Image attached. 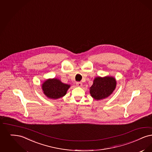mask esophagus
I'll return each instance as SVG.
<instances>
[{"label":"esophagus","mask_w":152,"mask_h":152,"mask_svg":"<svg viewBox=\"0 0 152 152\" xmlns=\"http://www.w3.org/2000/svg\"><path fill=\"white\" fill-rule=\"evenodd\" d=\"M76 84L77 86H79V87H81V86H83V83H81V82H76Z\"/></svg>","instance_id":"esophagus-1"}]
</instances>
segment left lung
I'll return each mask as SVG.
<instances>
[{
	"instance_id": "obj_1",
	"label": "left lung",
	"mask_w": 152,
	"mask_h": 152,
	"mask_svg": "<svg viewBox=\"0 0 152 152\" xmlns=\"http://www.w3.org/2000/svg\"><path fill=\"white\" fill-rule=\"evenodd\" d=\"M116 85V81L113 77H97L90 88L91 95L96 100L103 99L112 94L115 89Z\"/></svg>"
}]
</instances>
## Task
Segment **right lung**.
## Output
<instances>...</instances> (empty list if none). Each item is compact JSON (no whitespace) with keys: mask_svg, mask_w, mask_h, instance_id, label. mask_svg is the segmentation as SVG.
Instances as JSON below:
<instances>
[{"mask_svg":"<svg viewBox=\"0 0 152 152\" xmlns=\"http://www.w3.org/2000/svg\"><path fill=\"white\" fill-rule=\"evenodd\" d=\"M70 85L61 83L59 79H48L42 85L43 93L50 99H56L63 97Z\"/></svg>","mask_w":152,"mask_h":152,"instance_id":"right-lung-1","label":"right lung"}]
</instances>
